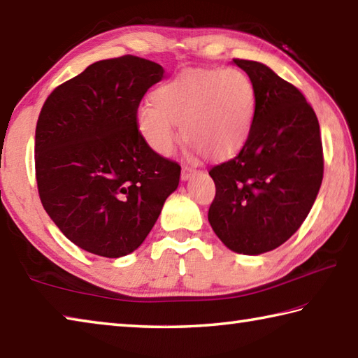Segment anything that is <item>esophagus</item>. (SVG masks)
I'll return each instance as SVG.
<instances>
[{"instance_id":"1","label":"esophagus","mask_w":358,"mask_h":358,"mask_svg":"<svg viewBox=\"0 0 358 358\" xmlns=\"http://www.w3.org/2000/svg\"><path fill=\"white\" fill-rule=\"evenodd\" d=\"M195 172H197V169H194V167L183 166V171H181V178H183V180H189Z\"/></svg>"}]
</instances>
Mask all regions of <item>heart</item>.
<instances>
[{
  "label": "heart",
  "instance_id": "b5f03b06",
  "mask_svg": "<svg viewBox=\"0 0 358 358\" xmlns=\"http://www.w3.org/2000/svg\"><path fill=\"white\" fill-rule=\"evenodd\" d=\"M257 110L253 80L237 68H205L163 83L138 108L139 135L158 155H171L181 138L195 153L228 159L248 143Z\"/></svg>",
  "mask_w": 358,
  "mask_h": 358
}]
</instances>
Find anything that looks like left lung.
<instances>
[{"label": "left lung", "mask_w": 358, "mask_h": 358, "mask_svg": "<svg viewBox=\"0 0 358 358\" xmlns=\"http://www.w3.org/2000/svg\"><path fill=\"white\" fill-rule=\"evenodd\" d=\"M253 80L256 119L248 143L209 175L215 197L208 220L229 250L262 255L296 233L324 172L317 115L301 91L264 63L234 59Z\"/></svg>", "instance_id": "1"}]
</instances>
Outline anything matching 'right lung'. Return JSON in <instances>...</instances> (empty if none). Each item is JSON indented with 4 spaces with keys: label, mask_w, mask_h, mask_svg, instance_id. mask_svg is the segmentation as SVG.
Here are the masks:
<instances>
[{
    "label": "right lung",
    "mask_w": 358,
    "mask_h": 358,
    "mask_svg": "<svg viewBox=\"0 0 358 358\" xmlns=\"http://www.w3.org/2000/svg\"><path fill=\"white\" fill-rule=\"evenodd\" d=\"M158 63L107 59L55 88L35 129V178L45 211L77 247L97 256L135 251L178 187L181 167L145 144L141 99L163 79Z\"/></svg>",
    "instance_id": "obj_1"
}]
</instances>
